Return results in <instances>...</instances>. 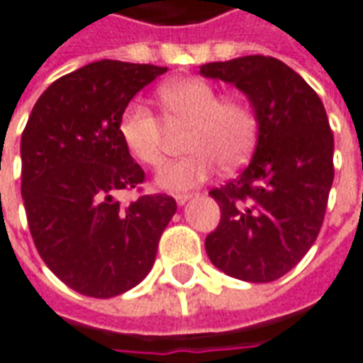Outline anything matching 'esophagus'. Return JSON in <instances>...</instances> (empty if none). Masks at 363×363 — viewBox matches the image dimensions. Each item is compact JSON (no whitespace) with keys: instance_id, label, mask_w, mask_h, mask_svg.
Returning a JSON list of instances; mask_svg holds the SVG:
<instances>
[{"instance_id":"34e87169","label":"esophagus","mask_w":363,"mask_h":363,"mask_svg":"<svg viewBox=\"0 0 363 363\" xmlns=\"http://www.w3.org/2000/svg\"><path fill=\"white\" fill-rule=\"evenodd\" d=\"M174 199H177V204H181V206H182V204H184L186 200L192 199V192H179V194H177Z\"/></svg>"}]
</instances>
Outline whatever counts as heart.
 <instances>
[{"label":"heart","mask_w":363,"mask_h":363,"mask_svg":"<svg viewBox=\"0 0 363 363\" xmlns=\"http://www.w3.org/2000/svg\"><path fill=\"white\" fill-rule=\"evenodd\" d=\"M164 121L173 129L189 128L184 149L190 155L164 167L157 184L164 190H189L208 181L218 164H242L255 145L257 116L243 98H220L216 86L200 78H179L159 88ZM123 147L138 163L159 169L164 161L167 128L139 100L123 108L118 123Z\"/></svg>","instance_id":"heart-1"}]
</instances>
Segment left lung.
Wrapping results in <instances>:
<instances>
[{
	"mask_svg": "<svg viewBox=\"0 0 363 363\" xmlns=\"http://www.w3.org/2000/svg\"><path fill=\"white\" fill-rule=\"evenodd\" d=\"M200 74L235 84L259 123L250 164L210 190L222 216L206 253L230 277L269 283L305 257L323 228L334 181L330 123L318 94L277 58L208 62Z\"/></svg>",
	"mask_w": 363,
	"mask_h": 363,
	"instance_id": "left-lung-1",
	"label": "left lung"
}]
</instances>
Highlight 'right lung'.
<instances>
[{
  "mask_svg": "<svg viewBox=\"0 0 363 363\" xmlns=\"http://www.w3.org/2000/svg\"><path fill=\"white\" fill-rule=\"evenodd\" d=\"M167 68L98 60L40 94L21 135V196L33 242L76 293L121 295L155 263L161 234L177 212L167 194H141L145 173L123 147L120 116Z\"/></svg>",
  "mask_w": 363,
  "mask_h": 363,
  "instance_id": "right-lung-1",
  "label": "right lung"
}]
</instances>
